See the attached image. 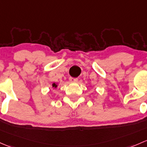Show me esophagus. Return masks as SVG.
<instances>
[{
  "label": "esophagus",
  "instance_id": "1",
  "mask_svg": "<svg viewBox=\"0 0 147 147\" xmlns=\"http://www.w3.org/2000/svg\"><path fill=\"white\" fill-rule=\"evenodd\" d=\"M78 79L76 78H71H71H69V81H70L71 83H76V82H78Z\"/></svg>",
  "mask_w": 147,
  "mask_h": 147
}]
</instances>
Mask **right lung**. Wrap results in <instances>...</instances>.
<instances>
[{"instance_id":"right-lung-1","label":"right lung","mask_w":147,"mask_h":147,"mask_svg":"<svg viewBox=\"0 0 147 147\" xmlns=\"http://www.w3.org/2000/svg\"><path fill=\"white\" fill-rule=\"evenodd\" d=\"M52 87L53 88H57V84H55V83H54V84H52Z\"/></svg>"}]
</instances>
